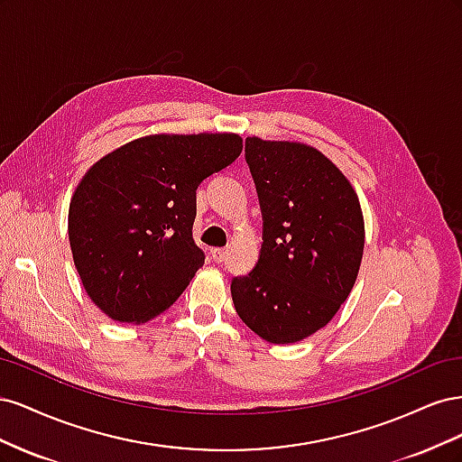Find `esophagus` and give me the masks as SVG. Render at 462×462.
<instances>
[{
  "label": "esophagus",
  "instance_id": "1",
  "mask_svg": "<svg viewBox=\"0 0 462 462\" xmlns=\"http://www.w3.org/2000/svg\"><path fill=\"white\" fill-rule=\"evenodd\" d=\"M227 254H229L227 248H212V256L216 262H223L227 258Z\"/></svg>",
  "mask_w": 462,
  "mask_h": 462
}]
</instances>
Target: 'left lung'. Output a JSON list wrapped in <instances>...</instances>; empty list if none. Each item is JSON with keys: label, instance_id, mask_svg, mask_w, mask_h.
<instances>
[{"label": "left lung", "instance_id": "8db88e82", "mask_svg": "<svg viewBox=\"0 0 462 462\" xmlns=\"http://www.w3.org/2000/svg\"><path fill=\"white\" fill-rule=\"evenodd\" d=\"M263 219L254 270L231 282L235 310L258 337L289 345L328 326L353 291L365 217L337 165L314 146L246 138Z\"/></svg>", "mask_w": 462, "mask_h": 462}]
</instances>
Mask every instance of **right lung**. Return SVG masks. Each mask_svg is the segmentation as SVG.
Wrapping results in <instances>:
<instances>
[{
	"label": "right lung",
	"instance_id": "add662e5",
	"mask_svg": "<svg viewBox=\"0 0 462 462\" xmlns=\"http://www.w3.org/2000/svg\"><path fill=\"white\" fill-rule=\"evenodd\" d=\"M243 152L235 133L148 134L97 160L69 204V243L92 302L121 324H144L204 265L194 245L197 189Z\"/></svg>",
	"mask_w": 462,
	"mask_h": 462
}]
</instances>
